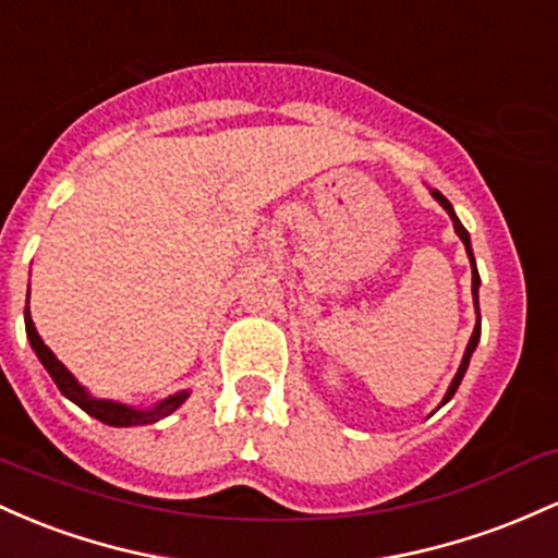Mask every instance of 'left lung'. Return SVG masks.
Listing matches in <instances>:
<instances>
[{
    "mask_svg": "<svg viewBox=\"0 0 558 558\" xmlns=\"http://www.w3.org/2000/svg\"><path fill=\"white\" fill-rule=\"evenodd\" d=\"M429 195L435 197L437 203L442 205V210H446L448 216H450V221H453V229H456V234H459V240L464 242V247H466V255H469V263H472V298H474V313H477V324H474V331H472V337H469V345H466V350H464V359H461V366H459V372H456L453 381H450V385H448V392H446V398L440 400V405H446L448 400L456 396V390H459L461 379H464V374H466V368H469V361H472V353H474V350H477V342H480V331H482V318H480V271H477V263H474V253H472V240H469V231L464 229V223L459 221V216H456L453 205H450L448 199L442 197L440 192H437V190H429ZM440 405H437V409H440Z\"/></svg>",
    "mask_w": 558,
    "mask_h": 558,
    "instance_id": "8db88e82",
    "label": "left lung"
}]
</instances>
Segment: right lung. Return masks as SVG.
<instances>
[{
  "instance_id": "add662e5",
  "label": "right lung",
  "mask_w": 558,
  "mask_h": 558,
  "mask_svg": "<svg viewBox=\"0 0 558 558\" xmlns=\"http://www.w3.org/2000/svg\"><path fill=\"white\" fill-rule=\"evenodd\" d=\"M23 318H26V335H28L31 348H34L36 359L41 361V366L47 368L49 377L54 379L58 390L68 400H73L81 411H86V414L97 418V422L110 424V427H140V424H155V422H160V418L171 416L173 411H177L179 405L190 398V390H179V392H173V396L158 400L155 405H149V409H136V405H126V403H121V400H108V398L92 396V392L86 390V387L81 385V381L73 377L65 366H62V361H58V355L44 345L39 331H36V327H34V318H31L28 300H26V313H23Z\"/></svg>"
}]
</instances>
